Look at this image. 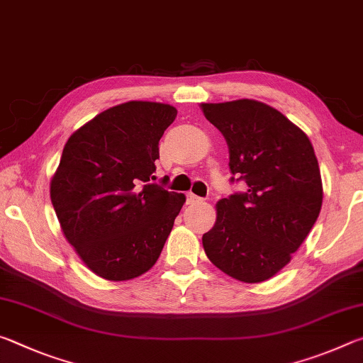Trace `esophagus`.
<instances>
[{
	"label": "esophagus",
	"mask_w": 363,
	"mask_h": 363,
	"mask_svg": "<svg viewBox=\"0 0 363 363\" xmlns=\"http://www.w3.org/2000/svg\"><path fill=\"white\" fill-rule=\"evenodd\" d=\"M200 201H203L200 196H196L194 194H187V203H200Z\"/></svg>",
	"instance_id": "obj_1"
}]
</instances>
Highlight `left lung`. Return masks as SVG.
I'll list each match as a JSON object with an SVG mask.
<instances>
[{
	"mask_svg": "<svg viewBox=\"0 0 363 363\" xmlns=\"http://www.w3.org/2000/svg\"><path fill=\"white\" fill-rule=\"evenodd\" d=\"M229 147L232 174L247 192L216 203L205 253L229 277L259 284L280 272L322 208L323 186L307 134L277 108L255 99L200 104Z\"/></svg>",
	"mask_w": 363,
	"mask_h": 363,
	"instance_id": "1",
	"label": "left lung"
}]
</instances>
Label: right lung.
Masks as SVG:
<instances>
[{"mask_svg": "<svg viewBox=\"0 0 363 363\" xmlns=\"http://www.w3.org/2000/svg\"><path fill=\"white\" fill-rule=\"evenodd\" d=\"M169 104L130 101L72 134L51 177L60 229L84 266L126 281L157 262L186 195L150 184L158 143L174 121Z\"/></svg>", "mask_w": 363, "mask_h": 363, "instance_id": "add662e5", "label": "right lung"}]
</instances>
